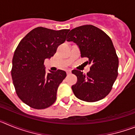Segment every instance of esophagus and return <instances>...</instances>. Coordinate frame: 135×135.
<instances>
[{"label": "esophagus", "instance_id": "34e87169", "mask_svg": "<svg viewBox=\"0 0 135 135\" xmlns=\"http://www.w3.org/2000/svg\"><path fill=\"white\" fill-rule=\"evenodd\" d=\"M66 72H67V74H71V70H67V71H66Z\"/></svg>", "mask_w": 135, "mask_h": 135}]
</instances>
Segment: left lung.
Masks as SVG:
<instances>
[{"mask_svg":"<svg viewBox=\"0 0 135 135\" xmlns=\"http://www.w3.org/2000/svg\"><path fill=\"white\" fill-rule=\"evenodd\" d=\"M66 40L78 45L81 57L88 58L90 65L86 74L77 70L71 71L77 76V82L71 86L75 96L86 102L105 98L118 74V57L109 36L95 26L84 25L71 30Z\"/></svg>","mask_w":135,"mask_h":135,"instance_id":"1","label":"left lung"}]
</instances>
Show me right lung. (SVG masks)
<instances>
[{"label":"right lung","instance_id":"obj_1","mask_svg":"<svg viewBox=\"0 0 135 135\" xmlns=\"http://www.w3.org/2000/svg\"><path fill=\"white\" fill-rule=\"evenodd\" d=\"M69 31L36 27L15 49L12 61L13 83L19 98L31 108L45 109L56 101L57 89L66 72L58 70L46 73L44 62L54 55Z\"/></svg>","mask_w":135,"mask_h":135}]
</instances>
